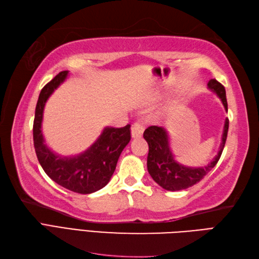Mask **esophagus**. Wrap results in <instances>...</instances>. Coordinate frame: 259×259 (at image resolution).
Masks as SVG:
<instances>
[{
	"mask_svg": "<svg viewBox=\"0 0 259 259\" xmlns=\"http://www.w3.org/2000/svg\"><path fill=\"white\" fill-rule=\"evenodd\" d=\"M144 133V125L141 121H136L132 125V136L135 137H141Z\"/></svg>",
	"mask_w": 259,
	"mask_h": 259,
	"instance_id": "1",
	"label": "esophagus"
}]
</instances>
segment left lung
Returning <instances> with one entry per match:
<instances>
[{
  "label": "left lung",
  "instance_id": "8db88e82",
  "mask_svg": "<svg viewBox=\"0 0 259 259\" xmlns=\"http://www.w3.org/2000/svg\"><path fill=\"white\" fill-rule=\"evenodd\" d=\"M207 87L222 101L225 110L228 111V101H226L225 88L215 79H211L207 82ZM229 131V118L225 119L222 143L220 150L210 163L204 167H186L180 165L174 158V155L170 150L169 137L167 131L159 126H149L144 132V138L146 140L149 146L147 156V169L157 184L168 191L184 190L189 187H192L217 165L223 148L225 146L226 137Z\"/></svg>",
  "mask_w": 259,
  "mask_h": 259
}]
</instances>
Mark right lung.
Listing matches in <instances>:
<instances>
[{"label": "right lung", "mask_w": 259, "mask_h": 259, "mask_svg": "<svg viewBox=\"0 0 259 259\" xmlns=\"http://www.w3.org/2000/svg\"><path fill=\"white\" fill-rule=\"evenodd\" d=\"M68 73L59 72L40 91L33 125L34 147L40 166L50 179L68 190L88 194L109 184L119 155L131 141V125L121 128L105 127L98 140L77 156L61 157L53 153L44 141L42 113L48 98L66 80Z\"/></svg>", "instance_id": "add662e5"}]
</instances>
